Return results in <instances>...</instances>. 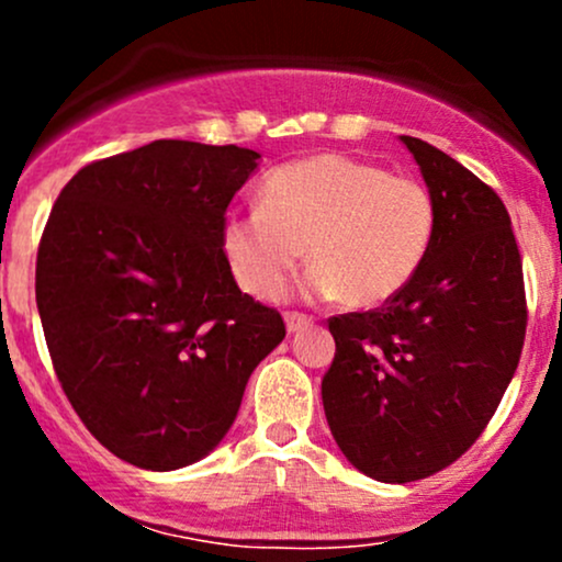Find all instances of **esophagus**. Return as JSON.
Here are the masks:
<instances>
[{
	"mask_svg": "<svg viewBox=\"0 0 562 562\" xmlns=\"http://www.w3.org/2000/svg\"><path fill=\"white\" fill-rule=\"evenodd\" d=\"M285 325H288V333H299L303 327L312 325V317H306V314H299V312H288Z\"/></svg>",
	"mask_w": 562,
	"mask_h": 562,
	"instance_id": "1",
	"label": "esophagus"
}]
</instances>
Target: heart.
<instances>
[{"instance_id": "b5f03b06", "label": "heart", "mask_w": 562, "mask_h": 562, "mask_svg": "<svg viewBox=\"0 0 562 562\" xmlns=\"http://www.w3.org/2000/svg\"><path fill=\"white\" fill-rule=\"evenodd\" d=\"M436 235L428 187L346 156H312L269 171L259 209L227 216L222 250L237 285L277 299L303 259L308 299L372 308L415 280Z\"/></svg>"}]
</instances>
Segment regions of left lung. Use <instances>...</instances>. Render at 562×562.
<instances>
[{
  "mask_svg": "<svg viewBox=\"0 0 562 562\" xmlns=\"http://www.w3.org/2000/svg\"><path fill=\"white\" fill-rule=\"evenodd\" d=\"M436 203L415 280L372 312L330 317L322 404L353 468L383 483L438 473L473 447L526 338L524 261L499 195L447 153L402 137Z\"/></svg>",
  "mask_w": 562,
  "mask_h": 562,
  "instance_id": "left-lung-1",
  "label": "left lung"
}]
</instances>
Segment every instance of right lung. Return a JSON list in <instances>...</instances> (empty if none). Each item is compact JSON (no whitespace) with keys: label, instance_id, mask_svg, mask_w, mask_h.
Here are the masks:
<instances>
[{"label":"right lung","instance_id":"1","mask_svg":"<svg viewBox=\"0 0 562 562\" xmlns=\"http://www.w3.org/2000/svg\"><path fill=\"white\" fill-rule=\"evenodd\" d=\"M259 158L156 139L83 166L53 205L36 256L44 338L76 415L124 462L164 473L203 460L285 338L222 250Z\"/></svg>","mask_w":562,"mask_h":562}]
</instances>
